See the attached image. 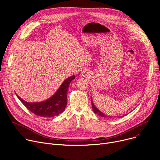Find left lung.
<instances>
[{
	"mask_svg": "<svg viewBox=\"0 0 160 160\" xmlns=\"http://www.w3.org/2000/svg\"><path fill=\"white\" fill-rule=\"evenodd\" d=\"M91 103H92V109H93V111H94V113H96V114H97V115H100V117H103V118H115V117H111V116H108V115H105L104 113H103L102 112H101L100 110H99L96 106L94 105V103H93V102H92V98H91ZM126 115H127V114H126L125 115H123V116H120V117H118H118H120V118H121V117H124V116H126Z\"/></svg>",
	"mask_w": 160,
	"mask_h": 160,
	"instance_id": "8db88e82",
	"label": "left lung"
}]
</instances>
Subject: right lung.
I'll use <instances>...</instances> for the list:
<instances>
[{
	"instance_id": "obj_1",
	"label": "right lung",
	"mask_w": 160,
	"mask_h": 160,
	"mask_svg": "<svg viewBox=\"0 0 160 160\" xmlns=\"http://www.w3.org/2000/svg\"><path fill=\"white\" fill-rule=\"evenodd\" d=\"M75 78V75L67 78L60 85L55 94L43 102L29 103L22 100L18 95H17V97L30 111L35 115L45 118L55 117L64 111L68 102V89L70 83Z\"/></svg>"
}]
</instances>
